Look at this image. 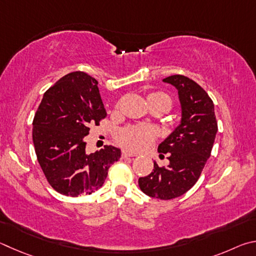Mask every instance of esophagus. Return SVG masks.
Returning <instances> with one entry per match:
<instances>
[{
  "instance_id": "34e87169",
  "label": "esophagus",
  "mask_w": 256,
  "mask_h": 256,
  "mask_svg": "<svg viewBox=\"0 0 256 256\" xmlns=\"http://www.w3.org/2000/svg\"><path fill=\"white\" fill-rule=\"evenodd\" d=\"M121 156H122V158H134V156H135V155L132 154V153H129V152L124 150L122 152V155H121Z\"/></svg>"
}]
</instances>
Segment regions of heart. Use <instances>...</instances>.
<instances>
[{
    "mask_svg": "<svg viewBox=\"0 0 256 256\" xmlns=\"http://www.w3.org/2000/svg\"><path fill=\"white\" fill-rule=\"evenodd\" d=\"M147 102L150 106H162L165 110L172 106V100L163 92H154L147 96ZM156 138V132L153 127L146 124L128 126L121 129L118 134L119 144L130 152L144 150Z\"/></svg>",
    "mask_w": 256,
    "mask_h": 256,
    "instance_id": "heart-1",
    "label": "heart"
}]
</instances>
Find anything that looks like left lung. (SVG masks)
Segmentation results:
<instances>
[{
	"instance_id": "8db88e82",
	"label": "left lung",
	"mask_w": 256,
	"mask_h": 256,
	"mask_svg": "<svg viewBox=\"0 0 256 256\" xmlns=\"http://www.w3.org/2000/svg\"><path fill=\"white\" fill-rule=\"evenodd\" d=\"M163 82L178 90L181 122L158 145V153L168 154L170 164L160 168L154 162L153 172L138 178V184L152 198L171 200L198 181L212 154L218 126L214 102L198 83L183 75L168 76Z\"/></svg>"
}]
</instances>
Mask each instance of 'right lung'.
I'll return each instance as SVG.
<instances>
[{
    "instance_id": "obj_1",
    "label": "right lung",
    "mask_w": 256,
    "mask_h": 256,
    "mask_svg": "<svg viewBox=\"0 0 256 256\" xmlns=\"http://www.w3.org/2000/svg\"><path fill=\"white\" fill-rule=\"evenodd\" d=\"M106 116L98 80L84 72L62 76L44 92L34 118L32 140L40 168L54 190L78 196L91 194L104 183L121 150L106 145L88 154L84 137Z\"/></svg>"
}]
</instances>
